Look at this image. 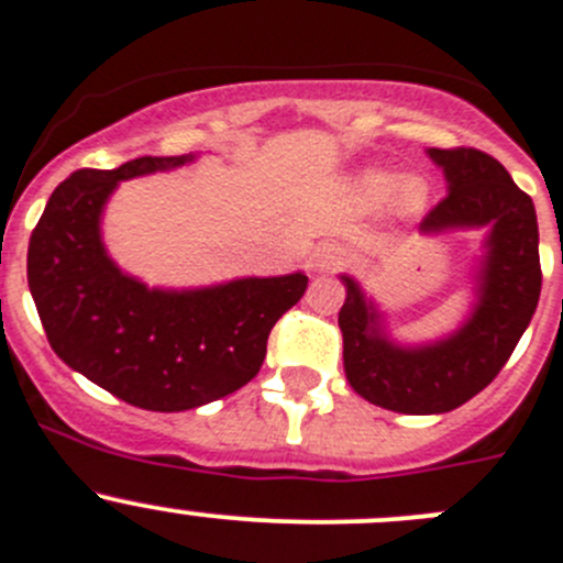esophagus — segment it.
Masks as SVG:
<instances>
[{"mask_svg": "<svg viewBox=\"0 0 563 563\" xmlns=\"http://www.w3.org/2000/svg\"><path fill=\"white\" fill-rule=\"evenodd\" d=\"M342 256H345V254H342L340 245H334V243L318 245V249H314V254H312V271H318V273L334 271V267L342 262Z\"/></svg>", "mask_w": 563, "mask_h": 563, "instance_id": "34e87169", "label": "esophagus"}]
</instances>
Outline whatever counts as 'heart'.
Instances as JSON below:
<instances>
[{
  "instance_id": "heart-1",
  "label": "heart",
  "mask_w": 563,
  "mask_h": 563,
  "mask_svg": "<svg viewBox=\"0 0 563 563\" xmlns=\"http://www.w3.org/2000/svg\"><path fill=\"white\" fill-rule=\"evenodd\" d=\"M358 192H362L367 201H373V205H378V201L393 196L395 210H398L400 216H415V212L422 210V205H426V185H422V179H417V176H404V179L395 181L393 187V176L382 174V170H371V174H365L358 179Z\"/></svg>"
}]
</instances>
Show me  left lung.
I'll return each mask as SVG.
<instances>
[{
    "label": "left lung",
    "mask_w": 563,
    "mask_h": 563,
    "mask_svg": "<svg viewBox=\"0 0 563 563\" xmlns=\"http://www.w3.org/2000/svg\"><path fill=\"white\" fill-rule=\"evenodd\" d=\"M445 170L448 196L422 218V234L486 229L475 267V303L453 334L400 345L356 278L340 276L342 362L353 393L398 415H445L489 387L526 334L539 292V227L528 192L478 148H428Z\"/></svg>",
    "instance_id": "1"
}]
</instances>
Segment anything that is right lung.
I'll list each match as a JSON object with an SVG mask.
<instances>
[{
    "mask_svg": "<svg viewBox=\"0 0 563 563\" xmlns=\"http://www.w3.org/2000/svg\"><path fill=\"white\" fill-rule=\"evenodd\" d=\"M192 159L137 157L112 170H77L52 192L26 251V282L52 351L148 411L196 409L245 387L260 373L271 329L309 282L298 271L163 290L110 260L101 212L118 181Z\"/></svg>",
    "mask_w": 563,
    "mask_h": 563,
    "instance_id": "right-lung-1",
    "label": "right lung"
}]
</instances>
